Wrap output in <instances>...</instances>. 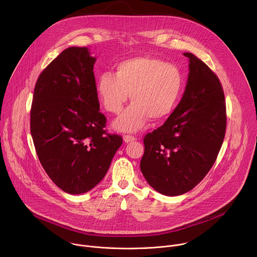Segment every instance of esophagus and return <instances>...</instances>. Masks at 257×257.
Instances as JSON below:
<instances>
[{
  "label": "esophagus",
  "mask_w": 257,
  "mask_h": 257,
  "mask_svg": "<svg viewBox=\"0 0 257 257\" xmlns=\"http://www.w3.org/2000/svg\"><path fill=\"white\" fill-rule=\"evenodd\" d=\"M123 139H124V141L125 142H132V141H134V140H136V137H134V136H132V135H124L123 136Z\"/></svg>",
  "instance_id": "34e87169"
}]
</instances>
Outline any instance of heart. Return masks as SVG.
<instances>
[{"instance_id": "1", "label": "heart", "mask_w": 257, "mask_h": 257, "mask_svg": "<svg viewBox=\"0 0 257 257\" xmlns=\"http://www.w3.org/2000/svg\"><path fill=\"white\" fill-rule=\"evenodd\" d=\"M184 79L181 70L162 59L141 56L121 61L116 73L103 72L97 77L95 91L108 113L119 114L114 127L125 132L140 130L148 123L168 118L181 97Z\"/></svg>"}]
</instances>
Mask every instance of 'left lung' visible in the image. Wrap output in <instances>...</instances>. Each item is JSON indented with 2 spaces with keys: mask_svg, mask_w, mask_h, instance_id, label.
Segmentation results:
<instances>
[{
  "mask_svg": "<svg viewBox=\"0 0 257 257\" xmlns=\"http://www.w3.org/2000/svg\"><path fill=\"white\" fill-rule=\"evenodd\" d=\"M187 85L167 121L143 139L140 170L158 192L176 196L193 189L213 166L227 126L225 94L210 68L191 53Z\"/></svg>",
  "mask_w": 257,
  "mask_h": 257,
  "instance_id": "left-lung-1",
  "label": "left lung"
}]
</instances>
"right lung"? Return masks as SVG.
<instances>
[{
	"instance_id": "right-lung-1",
	"label": "right lung",
	"mask_w": 257,
	"mask_h": 257,
	"mask_svg": "<svg viewBox=\"0 0 257 257\" xmlns=\"http://www.w3.org/2000/svg\"><path fill=\"white\" fill-rule=\"evenodd\" d=\"M87 48L64 50L34 86L30 132L36 155L51 180L69 194L89 191L102 180L121 146L104 130L93 65Z\"/></svg>"
}]
</instances>
